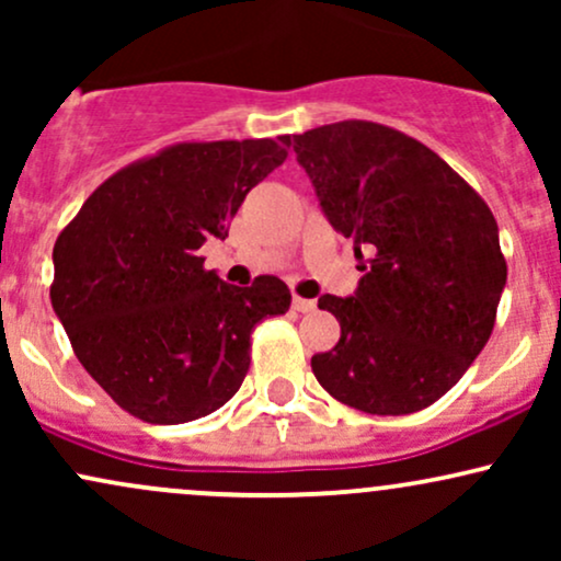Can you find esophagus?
Wrapping results in <instances>:
<instances>
[{"label":"esophagus","instance_id":"obj_1","mask_svg":"<svg viewBox=\"0 0 561 561\" xmlns=\"http://www.w3.org/2000/svg\"><path fill=\"white\" fill-rule=\"evenodd\" d=\"M293 308L300 313H308L317 308V300H308V298H300V295H293Z\"/></svg>","mask_w":561,"mask_h":561}]
</instances>
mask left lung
<instances>
[{
  "label": "left lung",
  "mask_w": 561,
  "mask_h": 561,
  "mask_svg": "<svg viewBox=\"0 0 561 561\" xmlns=\"http://www.w3.org/2000/svg\"><path fill=\"white\" fill-rule=\"evenodd\" d=\"M298 152L321 208L353 240L356 295H324L340 321L311 369L340 403L398 416L459 382L491 337L506 261L499 224L440 156L398 128L340 121L282 137Z\"/></svg>",
  "instance_id": "1"
}]
</instances>
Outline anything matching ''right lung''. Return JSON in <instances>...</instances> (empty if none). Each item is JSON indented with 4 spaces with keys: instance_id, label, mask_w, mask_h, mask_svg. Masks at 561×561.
Wrapping results in <instances>:
<instances>
[{
    "instance_id": "right-lung-1",
    "label": "right lung",
    "mask_w": 561,
    "mask_h": 561,
    "mask_svg": "<svg viewBox=\"0 0 561 561\" xmlns=\"http://www.w3.org/2000/svg\"><path fill=\"white\" fill-rule=\"evenodd\" d=\"M285 158L274 139L179 141L105 179L57 237L55 313L83 369L137 420L221 409L248 375L255 324L289 308L276 276L234 287L199 255Z\"/></svg>"
}]
</instances>
